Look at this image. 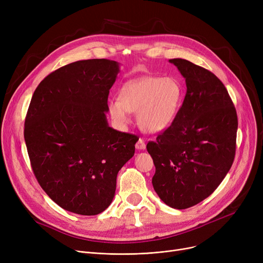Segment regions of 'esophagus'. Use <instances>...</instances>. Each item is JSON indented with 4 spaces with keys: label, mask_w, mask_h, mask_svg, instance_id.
<instances>
[{
    "label": "esophagus",
    "mask_w": 263,
    "mask_h": 263,
    "mask_svg": "<svg viewBox=\"0 0 263 263\" xmlns=\"http://www.w3.org/2000/svg\"><path fill=\"white\" fill-rule=\"evenodd\" d=\"M136 149L139 150H144L146 148V144H145V141L143 139H139V141H137L136 143Z\"/></svg>",
    "instance_id": "34e87169"
}]
</instances>
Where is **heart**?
Masks as SVG:
<instances>
[{
	"mask_svg": "<svg viewBox=\"0 0 263 263\" xmlns=\"http://www.w3.org/2000/svg\"><path fill=\"white\" fill-rule=\"evenodd\" d=\"M183 101V88L175 78L143 77L126 82L118 90V99L108 103L113 120L123 127L129 123L128 113H137V122L148 133L167 129Z\"/></svg>",
	"mask_w": 263,
	"mask_h": 263,
	"instance_id": "b5f03b06",
	"label": "heart"
}]
</instances>
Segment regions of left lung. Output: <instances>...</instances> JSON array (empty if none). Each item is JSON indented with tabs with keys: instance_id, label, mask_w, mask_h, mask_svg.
Segmentation results:
<instances>
[{
	"instance_id": "left-lung-1",
	"label": "left lung",
	"mask_w": 263,
	"mask_h": 263,
	"mask_svg": "<svg viewBox=\"0 0 263 263\" xmlns=\"http://www.w3.org/2000/svg\"><path fill=\"white\" fill-rule=\"evenodd\" d=\"M183 76L186 93L171 126L147 144L157 194L175 209L210 196L236 156L238 116L230 96L211 71L186 60H170Z\"/></svg>"
}]
</instances>
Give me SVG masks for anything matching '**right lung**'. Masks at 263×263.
I'll return each instance as SVG.
<instances>
[{"label":"right lung","mask_w":263,"mask_h":263,"mask_svg":"<svg viewBox=\"0 0 263 263\" xmlns=\"http://www.w3.org/2000/svg\"><path fill=\"white\" fill-rule=\"evenodd\" d=\"M119 64L78 61L51 72L34 91L24 140L34 175L63 209L81 215L112 202L120 168L133 156L137 136L108 127L107 97Z\"/></svg>","instance_id":"1"}]
</instances>
